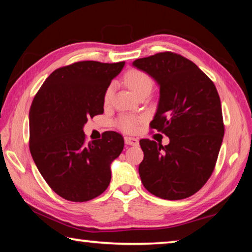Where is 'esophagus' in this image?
<instances>
[{
    "label": "esophagus",
    "mask_w": 252,
    "mask_h": 252,
    "mask_svg": "<svg viewBox=\"0 0 252 252\" xmlns=\"http://www.w3.org/2000/svg\"><path fill=\"white\" fill-rule=\"evenodd\" d=\"M125 142L126 144H127V146H138L139 140L135 138H131V136H126Z\"/></svg>",
    "instance_id": "obj_1"
}]
</instances>
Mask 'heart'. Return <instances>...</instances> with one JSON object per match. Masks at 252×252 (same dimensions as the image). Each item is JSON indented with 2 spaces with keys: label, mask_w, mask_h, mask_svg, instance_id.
<instances>
[{
  "label": "heart",
  "mask_w": 252,
  "mask_h": 252,
  "mask_svg": "<svg viewBox=\"0 0 252 252\" xmlns=\"http://www.w3.org/2000/svg\"><path fill=\"white\" fill-rule=\"evenodd\" d=\"M125 82L129 87L130 90L134 93L135 95H139L140 93L144 91H151L152 89V79L147 73L140 70H130L126 72L125 75ZM114 87L113 84L109 85L104 92V103L108 104L112 99ZM139 120L136 118L125 116L119 118L117 122L118 126L125 132H133L136 129Z\"/></svg>",
  "instance_id": "obj_1"
}]
</instances>
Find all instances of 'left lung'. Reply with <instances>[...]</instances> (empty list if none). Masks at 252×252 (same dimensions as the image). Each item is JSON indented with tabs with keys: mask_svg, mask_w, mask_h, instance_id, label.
<instances>
[{
	"mask_svg": "<svg viewBox=\"0 0 252 252\" xmlns=\"http://www.w3.org/2000/svg\"><path fill=\"white\" fill-rule=\"evenodd\" d=\"M132 65L159 87L152 129L169 136L162 146L140 140L144 158L139 174L149 192L181 200L199 191L210 178L222 143L224 126L218 91L190 60L172 52L138 59Z\"/></svg>",
	"mask_w": 252,
	"mask_h": 252,
	"instance_id": "8db88e82",
	"label": "left lung"
}]
</instances>
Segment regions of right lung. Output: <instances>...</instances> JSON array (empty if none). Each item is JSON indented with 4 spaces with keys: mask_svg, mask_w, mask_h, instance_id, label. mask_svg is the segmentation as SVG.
Segmentation results:
<instances>
[{
    "mask_svg": "<svg viewBox=\"0 0 252 252\" xmlns=\"http://www.w3.org/2000/svg\"><path fill=\"white\" fill-rule=\"evenodd\" d=\"M126 62L81 61L49 75L30 109V151L46 183L60 197L84 202L103 193L111 163L125 140L108 131L85 143L84 125L103 113L104 92Z\"/></svg>",
    "mask_w": 252,
    "mask_h": 252,
    "instance_id": "add662e5",
    "label": "right lung"
}]
</instances>
